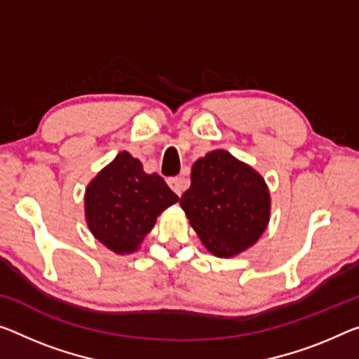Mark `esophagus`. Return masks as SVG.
Instances as JSON below:
<instances>
[{"mask_svg":"<svg viewBox=\"0 0 359 359\" xmlns=\"http://www.w3.org/2000/svg\"><path fill=\"white\" fill-rule=\"evenodd\" d=\"M167 183L178 196L183 194V191L186 189V181L183 178H180V176H172V178L167 180Z\"/></svg>","mask_w":359,"mask_h":359,"instance_id":"obj_1","label":"esophagus"}]
</instances>
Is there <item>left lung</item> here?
<instances>
[{
  "instance_id": "1",
  "label": "left lung",
  "mask_w": 359,
  "mask_h": 359,
  "mask_svg": "<svg viewBox=\"0 0 359 359\" xmlns=\"http://www.w3.org/2000/svg\"><path fill=\"white\" fill-rule=\"evenodd\" d=\"M180 205L205 249L229 258L260 239L271 197L260 173L218 149L192 165L191 187Z\"/></svg>"
}]
</instances>
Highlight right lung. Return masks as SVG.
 Returning a JSON list of instances; mask_svg holds the SVG:
<instances>
[{"instance_id": "1", "label": "right lung", "mask_w": 359, "mask_h": 359, "mask_svg": "<svg viewBox=\"0 0 359 359\" xmlns=\"http://www.w3.org/2000/svg\"><path fill=\"white\" fill-rule=\"evenodd\" d=\"M180 197L162 176L147 175L126 151L104 167L85 192V217L93 236L115 253H133L157 217Z\"/></svg>"}]
</instances>
